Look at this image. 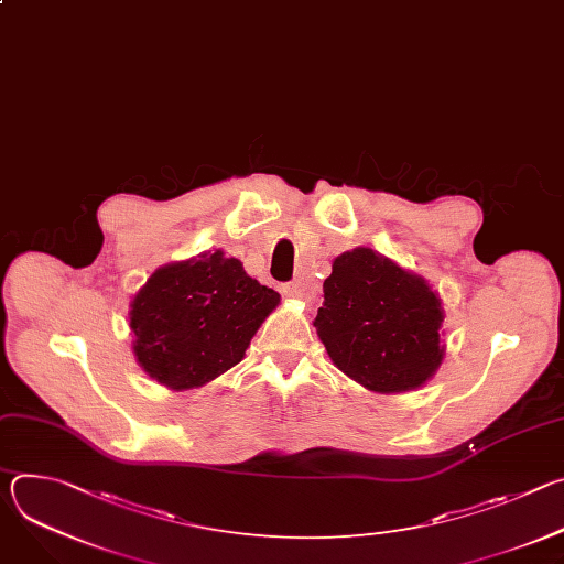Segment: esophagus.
Listing matches in <instances>:
<instances>
[{"instance_id": "esophagus-1", "label": "esophagus", "mask_w": 564, "mask_h": 564, "mask_svg": "<svg viewBox=\"0 0 564 564\" xmlns=\"http://www.w3.org/2000/svg\"><path fill=\"white\" fill-rule=\"evenodd\" d=\"M283 294H285V296H292V299H301V301H312L314 294H316V290H314L312 283L296 279V281H292V283H288V285H283Z\"/></svg>"}]
</instances>
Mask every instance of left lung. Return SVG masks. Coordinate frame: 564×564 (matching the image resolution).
<instances>
[{
	"mask_svg": "<svg viewBox=\"0 0 564 564\" xmlns=\"http://www.w3.org/2000/svg\"><path fill=\"white\" fill-rule=\"evenodd\" d=\"M442 303L429 283L357 248L335 259L314 328L330 359L375 392L420 388L444 357Z\"/></svg>",
	"mask_w": 564,
	"mask_h": 564,
	"instance_id": "8db88e82",
	"label": "left lung"
}]
</instances>
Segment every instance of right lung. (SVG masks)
<instances>
[{
	"label": "right lung",
	"instance_id": "right-lung-1",
	"mask_svg": "<svg viewBox=\"0 0 564 564\" xmlns=\"http://www.w3.org/2000/svg\"><path fill=\"white\" fill-rule=\"evenodd\" d=\"M279 299L220 250L160 268L131 301L138 364L167 388L203 386L243 359Z\"/></svg>",
	"mask_w": 564,
	"mask_h": 564
}]
</instances>
